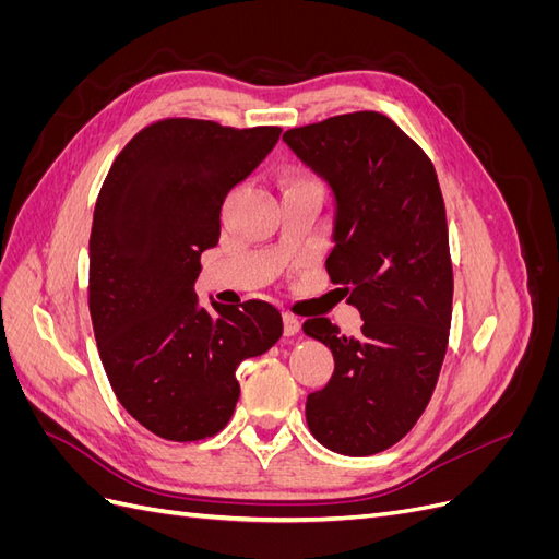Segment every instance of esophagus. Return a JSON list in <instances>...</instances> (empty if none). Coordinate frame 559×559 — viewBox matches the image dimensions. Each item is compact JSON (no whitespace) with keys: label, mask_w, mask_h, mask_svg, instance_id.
Returning <instances> with one entry per match:
<instances>
[{"label":"esophagus","mask_w":559,"mask_h":559,"mask_svg":"<svg viewBox=\"0 0 559 559\" xmlns=\"http://www.w3.org/2000/svg\"><path fill=\"white\" fill-rule=\"evenodd\" d=\"M282 321H284V335H296L300 331V319L296 314L284 312Z\"/></svg>","instance_id":"34e87169"}]
</instances>
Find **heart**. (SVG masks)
Listing matches in <instances>:
<instances>
[{
    "mask_svg": "<svg viewBox=\"0 0 559 559\" xmlns=\"http://www.w3.org/2000/svg\"><path fill=\"white\" fill-rule=\"evenodd\" d=\"M284 186H286V189H298V186H312V183L308 179L298 177V175H289L284 179Z\"/></svg>",
    "mask_w": 559,
    "mask_h": 559,
    "instance_id": "heart-1",
    "label": "heart"
}]
</instances>
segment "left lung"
<instances>
[{
    "instance_id": "1",
    "label": "left lung",
    "mask_w": 559,
    "mask_h": 559,
    "mask_svg": "<svg viewBox=\"0 0 559 559\" xmlns=\"http://www.w3.org/2000/svg\"><path fill=\"white\" fill-rule=\"evenodd\" d=\"M282 140L333 193L326 273L364 317L357 335L326 317L302 324L335 361L308 396V427L333 452L376 454L415 427L445 359L454 280L441 186L425 151L378 111L331 116Z\"/></svg>"
}]
</instances>
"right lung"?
I'll list each match as a JSON object with an SVG mask.
<instances>
[{
	"label": "right lung",
	"instance_id": "obj_1",
	"mask_svg": "<svg viewBox=\"0 0 559 559\" xmlns=\"http://www.w3.org/2000/svg\"><path fill=\"white\" fill-rule=\"evenodd\" d=\"M282 128L163 118L116 156L99 189L88 308L105 373L123 408L165 441L222 431L240 399L238 366L273 347L282 314L263 300L200 308V253L216 247L222 205Z\"/></svg>",
	"mask_w": 559,
	"mask_h": 559
}]
</instances>
